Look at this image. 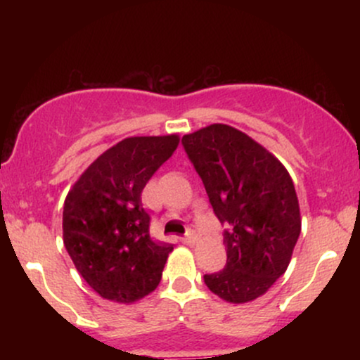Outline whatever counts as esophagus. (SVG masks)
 Segmentation results:
<instances>
[{"mask_svg": "<svg viewBox=\"0 0 360 360\" xmlns=\"http://www.w3.org/2000/svg\"><path fill=\"white\" fill-rule=\"evenodd\" d=\"M198 240V237H196V233H193V232H189L188 235H186V237L183 238V242L184 243H188V245H193L194 242Z\"/></svg>", "mask_w": 360, "mask_h": 360, "instance_id": "34e87169", "label": "esophagus"}]
</instances>
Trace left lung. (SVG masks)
Wrapping results in <instances>:
<instances>
[{
    "instance_id": "1",
    "label": "left lung",
    "mask_w": 360,
    "mask_h": 360,
    "mask_svg": "<svg viewBox=\"0 0 360 360\" xmlns=\"http://www.w3.org/2000/svg\"><path fill=\"white\" fill-rule=\"evenodd\" d=\"M183 146L226 225V266L205 274V284L226 303L257 300L286 272L301 232L291 176L266 147L223 123L184 135Z\"/></svg>"
}]
</instances>
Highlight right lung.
I'll use <instances>...</instances> for the list:
<instances>
[{"label": "right lung", "mask_w": 360, "mask_h": 360, "mask_svg": "<svg viewBox=\"0 0 360 360\" xmlns=\"http://www.w3.org/2000/svg\"><path fill=\"white\" fill-rule=\"evenodd\" d=\"M177 146V134L123 139L103 152L65 196L64 245L101 298L130 304L159 286L172 245L150 238L142 191Z\"/></svg>", "instance_id": "right-lung-1"}]
</instances>
